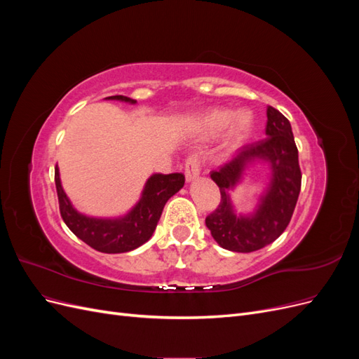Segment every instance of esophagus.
Listing matches in <instances>:
<instances>
[{
	"label": "esophagus",
	"instance_id": "1",
	"mask_svg": "<svg viewBox=\"0 0 359 359\" xmlns=\"http://www.w3.org/2000/svg\"><path fill=\"white\" fill-rule=\"evenodd\" d=\"M184 173H186V180L189 182L194 181L201 173V160L198 156H190L186 161V169H184Z\"/></svg>",
	"mask_w": 359,
	"mask_h": 359
}]
</instances>
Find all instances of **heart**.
I'll use <instances>...</instances> for the list:
<instances>
[{
	"label": "heart",
	"mask_w": 359,
	"mask_h": 359,
	"mask_svg": "<svg viewBox=\"0 0 359 359\" xmlns=\"http://www.w3.org/2000/svg\"><path fill=\"white\" fill-rule=\"evenodd\" d=\"M232 121H234L233 123H231ZM231 123L233 126H231L227 139H229L231 147H238L244 142L250 133H252L253 116L248 112H240L235 115V112L227 109H214L202 118L201 127L205 135L215 136L222 133Z\"/></svg>",
	"instance_id": "heart-1"
}]
</instances>
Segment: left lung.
<instances>
[{
    "instance_id": "8db88e82",
    "label": "left lung",
    "mask_w": 359,
    "mask_h": 359,
    "mask_svg": "<svg viewBox=\"0 0 359 359\" xmlns=\"http://www.w3.org/2000/svg\"><path fill=\"white\" fill-rule=\"evenodd\" d=\"M266 116V137L245 145L236 157L211 172L222 201L205 223L217 244L231 252L250 253L274 243L287 227L299 196L298 148L289 119L273 106H268ZM257 161L269 165L270 184L252 215H236L230 190L242 180L246 168Z\"/></svg>"
}]
</instances>
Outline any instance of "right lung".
I'll return each mask as SVG.
<instances>
[{
	"label": "right lung",
	"mask_w": 359,
	"mask_h": 359,
	"mask_svg": "<svg viewBox=\"0 0 359 359\" xmlns=\"http://www.w3.org/2000/svg\"><path fill=\"white\" fill-rule=\"evenodd\" d=\"M106 99L136 103L126 95H111ZM184 181L186 178L182 173H154L145 182L139 202L126 215L118 219H97L74 208L62 190L58 166L55 168V186L64 223L79 240L102 253H126L145 244L153 236L166 202L182 189Z\"/></svg>",
	"instance_id": "right-lung-1"
}]
</instances>
